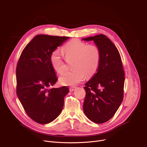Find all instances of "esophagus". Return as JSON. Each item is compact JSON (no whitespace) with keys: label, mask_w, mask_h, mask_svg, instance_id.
<instances>
[{"label":"esophagus","mask_w":147,"mask_h":147,"mask_svg":"<svg viewBox=\"0 0 147 147\" xmlns=\"http://www.w3.org/2000/svg\"><path fill=\"white\" fill-rule=\"evenodd\" d=\"M76 87H70V90L71 91V92H73V91H74L76 89Z\"/></svg>","instance_id":"obj_1"}]
</instances>
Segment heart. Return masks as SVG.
I'll use <instances>...</instances> for the list:
<instances>
[{
	"label": "heart",
	"mask_w": 147,
	"mask_h": 147,
	"mask_svg": "<svg viewBox=\"0 0 147 147\" xmlns=\"http://www.w3.org/2000/svg\"><path fill=\"white\" fill-rule=\"evenodd\" d=\"M63 51L68 61L73 60L74 69L63 73L59 78L61 84L65 86H75L79 84L84 77L92 76L99 67L100 52L99 48L88 45L78 39H73L67 42ZM50 61L54 69L61 73L65 70V60L61 52L56 49L50 56Z\"/></svg>",
	"instance_id": "heart-1"
}]
</instances>
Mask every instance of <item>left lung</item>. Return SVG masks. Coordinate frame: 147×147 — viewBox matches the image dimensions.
Wrapping results in <instances>:
<instances>
[{
  "label": "left lung",
  "instance_id": "1",
  "mask_svg": "<svg viewBox=\"0 0 147 147\" xmlns=\"http://www.w3.org/2000/svg\"><path fill=\"white\" fill-rule=\"evenodd\" d=\"M82 40L93 41L100 52L97 73L84 87L83 111L91 121L103 123L112 118L123 100L125 73L121 58L116 46L105 35Z\"/></svg>",
  "mask_w": 147,
  "mask_h": 147
}]
</instances>
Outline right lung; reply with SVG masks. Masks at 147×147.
Here are the masks:
<instances>
[{
	"instance_id": "add662e5",
	"label": "right lung",
	"mask_w": 147,
	"mask_h": 147,
	"mask_svg": "<svg viewBox=\"0 0 147 147\" xmlns=\"http://www.w3.org/2000/svg\"><path fill=\"white\" fill-rule=\"evenodd\" d=\"M68 39L38 35L24 49L18 61L17 96L28 115L38 123H49L60 115L69 92L66 86L50 88L58 80L51 54Z\"/></svg>"
}]
</instances>
